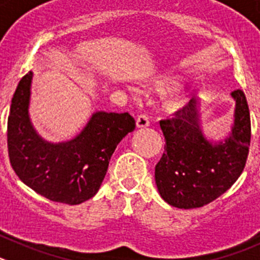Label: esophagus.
<instances>
[{"label":"esophagus","mask_w":260,"mask_h":260,"mask_svg":"<svg viewBox=\"0 0 260 260\" xmlns=\"http://www.w3.org/2000/svg\"><path fill=\"white\" fill-rule=\"evenodd\" d=\"M150 125V119H148V117L144 116V114H141V116H138L137 118V127L139 128H143V127H147V126Z\"/></svg>","instance_id":"obj_1"}]
</instances>
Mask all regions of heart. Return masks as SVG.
<instances>
[{
  "label": "heart",
  "instance_id": "heart-1",
  "mask_svg": "<svg viewBox=\"0 0 260 260\" xmlns=\"http://www.w3.org/2000/svg\"><path fill=\"white\" fill-rule=\"evenodd\" d=\"M178 84V78L173 77V75H160L153 79L148 80L144 87L148 88L150 91H155V92H167L169 89L174 88ZM189 102L187 93L183 89H176L169 98L165 100L164 109L169 113H176L180 112L186 107Z\"/></svg>",
  "mask_w": 260,
  "mask_h": 260
}]
</instances>
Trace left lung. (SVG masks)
I'll list each match as a JSON object with an SVG mask.
<instances>
[{
	"instance_id": "8db88e82",
	"label": "left lung",
	"mask_w": 260,
	"mask_h": 260,
	"mask_svg": "<svg viewBox=\"0 0 260 260\" xmlns=\"http://www.w3.org/2000/svg\"><path fill=\"white\" fill-rule=\"evenodd\" d=\"M236 103L228 137L217 142L204 134L201 100L192 99L176 117L160 122L165 137L155 168L158 194L173 207L190 210L211 203L238 180L249 155L251 123L245 93L232 92Z\"/></svg>"
}]
</instances>
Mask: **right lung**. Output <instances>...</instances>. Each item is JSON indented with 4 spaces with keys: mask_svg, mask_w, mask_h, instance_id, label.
Instances as JSON below:
<instances>
[{
    "mask_svg": "<svg viewBox=\"0 0 260 260\" xmlns=\"http://www.w3.org/2000/svg\"><path fill=\"white\" fill-rule=\"evenodd\" d=\"M34 73L20 79L11 99L8 148L11 167L24 185L53 202L79 204L99 191L117 144L134 132L128 113L98 110L82 132L65 142L45 141L29 118Z\"/></svg>",
    "mask_w": 260,
    "mask_h": 260,
    "instance_id": "1",
    "label": "right lung"
}]
</instances>
